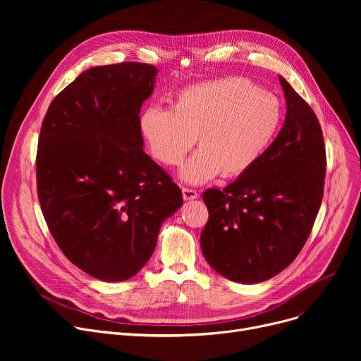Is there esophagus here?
I'll list each match as a JSON object with an SVG mask.
<instances>
[{
	"instance_id": "1",
	"label": "esophagus",
	"mask_w": 361,
	"mask_h": 361,
	"mask_svg": "<svg viewBox=\"0 0 361 361\" xmlns=\"http://www.w3.org/2000/svg\"><path fill=\"white\" fill-rule=\"evenodd\" d=\"M183 197L184 200H195L197 199V192L193 190V188H183Z\"/></svg>"
}]
</instances>
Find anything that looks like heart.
Segmentation results:
<instances>
[{"label": "heart", "mask_w": 361, "mask_h": 361, "mask_svg": "<svg viewBox=\"0 0 361 361\" xmlns=\"http://www.w3.org/2000/svg\"><path fill=\"white\" fill-rule=\"evenodd\" d=\"M282 124V105L275 94L252 82L225 78L183 89L173 108L150 106L140 117V130L152 155L166 166L178 165L187 184L237 177L268 150Z\"/></svg>", "instance_id": "obj_1"}]
</instances>
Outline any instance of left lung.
Instances as JSON below:
<instances>
[{"label":"left lung","mask_w":361,"mask_h":361,"mask_svg":"<svg viewBox=\"0 0 361 361\" xmlns=\"http://www.w3.org/2000/svg\"><path fill=\"white\" fill-rule=\"evenodd\" d=\"M287 116L263 157L224 190L207 188L202 253L226 279L278 275L306 244L324 197L326 155L316 114L279 75Z\"/></svg>","instance_id":"left-lung-1"}]
</instances>
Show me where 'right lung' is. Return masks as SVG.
<instances>
[{
  "mask_svg": "<svg viewBox=\"0 0 361 361\" xmlns=\"http://www.w3.org/2000/svg\"><path fill=\"white\" fill-rule=\"evenodd\" d=\"M158 68L92 67L51 102L37 143L42 214L66 257L87 275L135 276L157 247L181 190L143 150L140 108Z\"/></svg>",
  "mask_w": 361,
  "mask_h": 361,
  "instance_id": "1",
  "label": "right lung"
}]
</instances>
